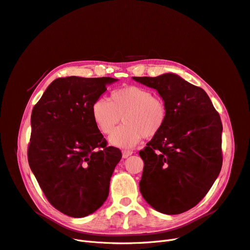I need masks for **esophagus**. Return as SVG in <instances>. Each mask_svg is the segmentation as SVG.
I'll return each instance as SVG.
<instances>
[{"label":"esophagus","mask_w":250,"mask_h":250,"mask_svg":"<svg viewBox=\"0 0 250 250\" xmlns=\"http://www.w3.org/2000/svg\"><path fill=\"white\" fill-rule=\"evenodd\" d=\"M132 151H129V149H123L122 151V156H123V158H128L129 156H131L132 155Z\"/></svg>","instance_id":"esophagus-1"}]
</instances>
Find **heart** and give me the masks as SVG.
<instances>
[{
	"label": "heart",
	"mask_w": 250,
	"mask_h": 250,
	"mask_svg": "<svg viewBox=\"0 0 250 250\" xmlns=\"http://www.w3.org/2000/svg\"><path fill=\"white\" fill-rule=\"evenodd\" d=\"M93 122L99 131L111 134L120 120L124 124L109 136L114 146L130 148L144 137L151 138L162 130L167 121V106L163 99L147 88L126 86L114 90L108 97L98 98L91 107Z\"/></svg>",
	"instance_id": "heart-1"
}]
</instances>
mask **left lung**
I'll return each instance as SVG.
<instances>
[{
  "mask_svg": "<svg viewBox=\"0 0 250 250\" xmlns=\"http://www.w3.org/2000/svg\"><path fill=\"white\" fill-rule=\"evenodd\" d=\"M132 79L156 89L168 113L162 130L139 151L145 163L139 189L157 211L183 213L202 200L221 172V117L202 88L175 74Z\"/></svg>",
  "mask_w": 250,
  "mask_h": 250,
  "instance_id": "left-lung-1",
  "label": "left lung"
}]
</instances>
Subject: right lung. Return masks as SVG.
I'll return each instance as SVG.
<instances>
[{
	"label": "right lung",
	"instance_id": "obj_1",
	"mask_svg": "<svg viewBox=\"0 0 250 250\" xmlns=\"http://www.w3.org/2000/svg\"><path fill=\"white\" fill-rule=\"evenodd\" d=\"M117 81L58 78L33 108L28 164L50 204L68 216H87L104 203L122 158L118 147L106 146L91 115L106 85Z\"/></svg>",
	"mask_w": 250,
	"mask_h": 250
}]
</instances>
